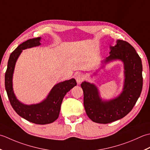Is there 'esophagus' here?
<instances>
[{"instance_id":"obj_1","label":"esophagus","mask_w":150,"mask_h":150,"mask_svg":"<svg viewBox=\"0 0 150 150\" xmlns=\"http://www.w3.org/2000/svg\"><path fill=\"white\" fill-rule=\"evenodd\" d=\"M75 78L76 79V81H77L78 83H80L81 82L83 81V79H85V76L83 74H82L81 72H78L76 73L75 75Z\"/></svg>"}]
</instances>
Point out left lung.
<instances>
[{"label": "left lung", "mask_w": 150, "mask_h": 150, "mask_svg": "<svg viewBox=\"0 0 150 150\" xmlns=\"http://www.w3.org/2000/svg\"><path fill=\"white\" fill-rule=\"evenodd\" d=\"M110 54L105 62L118 59L124 63L126 78L120 95L109 102H102L93 84L86 81L81 84L86 113L91 120L99 124L111 123L126 116L135 105L142 89V61L135 48L129 42L119 39L115 47H111Z\"/></svg>", "instance_id": "1"}]
</instances>
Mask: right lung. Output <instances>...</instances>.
<instances>
[{"mask_svg": "<svg viewBox=\"0 0 150 150\" xmlns=\"http://www.w3.org/2000/svg\"><path fill=\"white\" fill-rule=\"evenodd\" d=\"M39 41L40 38L28 39L12 52L5 73V88L11 105L20 117L36 124H47L54 122L59 117L64 96L77 83L74 79L61 82L52 88L47 99L38 104L27 105L17 100L12 88V76L15 63L22 50L39 45Z\"/></svg>", "mask_w": 150, "mask_h": 150, "instance_id": "obj_1", "label": "right lung"}]
</instances>
